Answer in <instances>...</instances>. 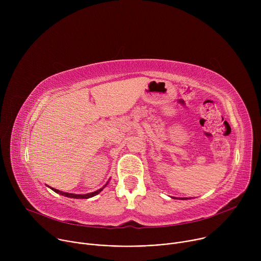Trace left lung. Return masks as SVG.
Listing matches in <instances>:
<instances>
[{
	"instance_id": "1",
	"label": "left lung",
	"mask_w": 261,
	"mask_h": 261,
	"mask_svg": "<svg viewBox=\"0 0 261 261\" xmlns=\"http://www.w3.org/2000/svg\"><path fill=\"white\" fill-rule=\"evenodd\" d=\"M172 198H176V197H172ZM176 199H180V200H187V199H191V198H189V197H180V198H176Z\"/></svg>"
}]
</instances>
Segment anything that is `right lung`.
Returning a JSON list of instances; mask_svg holds the SVG:
<instances>
[{"label":"right lung","mask_w":261,"mask_h":261,"mask_svg":"<svg viewBox=\"0 0 261 261\" xmlns=\"http://www.w3.org/2000/svg\"><path fill=\"white\" fill-rule=\"evenodd\" d=\"M109 182V179L107 180V182L103 186L102 188H100L99 190H97V191H95V192H92V193H87V194H74V193H68V192H63V191H60V190H58V189H55V188H51V187H49V186H47V187H49L53 191H55L56 193H59L60 195H63V196H66V197H69V198H81V199H88V198H91V197H93V196H96L97 194H99L105 187H106V185Z\"/></svg>","instance_id":"obj_1"}]
</instances>
